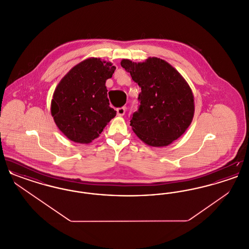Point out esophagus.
I'll return each mask as SVG.
<instances>
[{
  "label": "esophagus",
  "instance_id": "34e87169",
  "mask_svg": "<svg viewBox=\"0 0 249 249\" xmlns=\"http://www.w3.org/2000/svg\"><path fill=\"white\" fill-rule=\"evenodd\" d=\"M125 112H126V107H123L117 108V114H118V116H119V117L124 116Z\"/></svg>",
  "mask_w": 249,
  "mask_h": 249
}]
</instances>
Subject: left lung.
Returning <instances> with one entry per match:
<instances>
[{
  "mask_svg": "<svg viewBox=\"0 0 249 249\" xmlns=\"http://www.w3.org/2000/svg\"><path fill=\"white\" fill-rule=\"evenodd\" d=\"M121 66L141 88L138 110L130 116V126L142 142L165 146L179 138L194 115V100L188 83L163 59L144 62L122 59Z\"/></svg>",
  "mask_w": 249,
  "mask_h": 249,
  "instance_id": "8db88e82",
  "label": "left lung"
}]
</instances>
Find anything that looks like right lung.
I'll list each match as a JSON object with an SVG mask.
<instances>
[{
  "label": "right lung",
  "mask_w": 249,
  "mask_h": 249,
  "mask_svg": "<svg viewBox=\"0 0 249 249\" xmlns=\"http://www.w3.org/2000/svg\"><path fill=\"white\" fill-rule=\"evenodd\" d=\"M116 67L100 59L74 66L57 86L51 102L55 123L71 141L89 143L96 139L117 112L109 107L106 82Z\"/></svg>",
  "instance_id": "right-lung-1"
}]
</instances>
